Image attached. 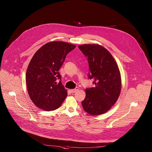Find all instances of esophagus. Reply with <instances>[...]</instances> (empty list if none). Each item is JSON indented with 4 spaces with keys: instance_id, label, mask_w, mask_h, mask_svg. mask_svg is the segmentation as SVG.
<instances>
[{
    "instance_id": "1",
    "label": "esophagus",
    "mask_w": 152,
    "mask_h": 152,
    "mask_svg": "<svg viewBox=\"0 0 152 152\" xmlns=\"http://www.w3.org/2000/svg\"><path fill=\"white\" fill-rule=\"evenodd\" d=\"M79 90V88H76L75 89H72V90H71V92L72 93H75V92H76L77 90Z\"/></svg>"
}]
</instances>
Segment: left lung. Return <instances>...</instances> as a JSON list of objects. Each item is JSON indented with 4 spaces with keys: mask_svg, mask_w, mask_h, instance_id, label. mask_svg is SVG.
<instances>
[{
    "mask_svg": "<svg viewBox=\"0 0 152 152\" xmlns=\"http://www.w3.org/2000/svg\"><path fill=\"white\" fill-rule=\"evenodd\" d=\"M79 49L87 57L90 79L94 87L85 90L82 102L85 112L93 115L106 113L117 101L121 89V79L118 65L106 49L99 45H82Z\"/></svg>",
    "mask_w": 152,
    "mask_h": 152,
    "instance_id": "1",
    "label": "left lung"
}]
</instances>
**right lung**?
Listing matches in <instances>:
<instances>
[{"instance_id": "right-lung-1", "label": "right lung", "mask_w": 152, "mask_h": 152, "mask_svg": "<svg viewBox=\"0 0 152 152\" xmlns=\"http://www.w3.org/2000/svg\"><path fill=\"white\" fill-rule=\"evenodd\" d=\"M76 48L63 41H51L40 48L32 58L26 71L29 96L38 107L53 111L63 103L67 91L62 85L58 72L66 55Z\"/></svg>"}]
</instances>
